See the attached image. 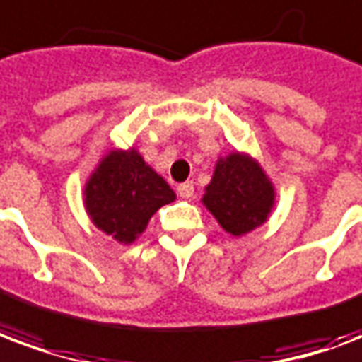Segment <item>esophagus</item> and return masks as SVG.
I'll use <instances>...</instances> for the list:
<instances>
[{
    "instance_id": "34e87169",
    "label": "esophagus",
    "mask_w": 362,
    "mask_h": 362,
    "mask_svg": "<svg viewBox=\"0 0 362 362\" xmlns=\"http://www.w3.org/2000/svg\"><path fill=\"white\" fill-rule=\"evenodd\" d=\"M178 195L184 197V199L192 197V195H194V182H184V184H180V186H178Z\"/></svg>"
}]
</instances>
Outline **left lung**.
Returning a JSON list of instances; mask_svg holds the SVG:
<instances>
[{
    "instance_id": "obj_1",
    "label": "left lung",
    "mask_w": 362,
    "mask_h": 362,
    "mask_svg": "<svg viewBox=\"0 0 362 362\" xmlns=\"http://www.w3.org/2000/svg\"><path fill=\"white\" fill-rule=\"evenodd\" d=\"M202 202L228 234L243 235L267 222L274 186L255 159L235 151L218 159Z\"/></svg>"
}]
</instances>
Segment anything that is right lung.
Returning a JSON list of instances; mask_svg holds the SVG:
<instances>
[{
  "instance_id": "obj_1",
  "label": "right lung",
  "mask_w": 362,
  "mask_h": 362,
  "mask_svg": "<svg viewBox=\"0 0 362 362\" xmlns=\"http://www.w3.org/2000/svg\"><path fill=\"white\" fill-rule=\"evenodd\" d=\"M174 199L165 178L136 149L109 151L84 188V205L92 222L120 243H132L149 218Z\"/></svg>"
}]
</instances>
